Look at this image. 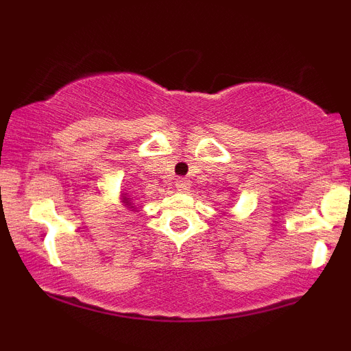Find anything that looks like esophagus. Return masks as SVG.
<instances>
[{
	"instance_id": "esophagus-1",
	"label": "esophagus",
	"mask_w": 351,
	"mask_h": 351,
	"mask_svg": "<svg viewBox=\"0 0 351 351\" xmlns=\"http://www.w3.org/2000/svg\"><path fill=\"white\" fill-rule=\"evenodd\" d=\"M188 188H189V180L188 178L181 176V178L176 180V189H178V191L184 193V191H188Z\"/></svg>"
}]
</instances>
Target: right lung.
Masks as SVG:
<instances>
[{
	"label": "right lung",
	"mask_w": 351,
	"mask_h": 351,
	"mask_svg": "<svg viewBox=\"0 0 351 351\" xmlns=\"http://www.w3.org/2000/svg\"><path fill=\"white\" fill-rule=\"evenodd\" d=\"M125 201H127V203H128V204H130V199H128V198H125Z\"/></svg>",
	"instance_id": "add662e5"
}]
</instances>
